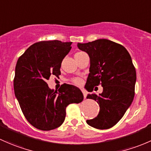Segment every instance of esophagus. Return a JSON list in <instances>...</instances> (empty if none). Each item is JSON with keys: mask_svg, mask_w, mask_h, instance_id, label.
<instances>
[{"mask_svg": "<svg viewBox=\"0 0 151 151\" xmlns=\"http://www.w3.org/2000/svg\"><path fill=\"white\" fill-rule=\"evenodd\" d=\"M82 92H83V97H84V98H86V91H85V90L83 89H81Z\"/></svg>", "mask_w": 151, "mask_h": 151, "instance_id": "obj_1", "label": "esophagus"}]
</instances>
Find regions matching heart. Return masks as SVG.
<instances>
[{
	"label": "heart",
	"instance_id": "1",
	"mask_svg": "<svg viewBox=\"0 0 151 151\" xmlns=\"http://www.w3.org/2000/svg\"><path fill=\"white\" fill-rule=\"evenodd\" d=\"M80 53H81V52H80ZM77 54H79V53H77ZM73 82L75 83H76V84H79V83H81V80L79 78H75V79H73Z\"/></svg>",
	"mask_w": 151,
	"mask_h": 151
}]
</instances>
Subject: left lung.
Masks as SVG:
<instances>
[{
	"mask_svg": "<svg viewBox=\"0 0 151 151\" xmlns=\"http://www.w3.org/2000/svg\"><path fill=\"white\" fill-rule=\"evenodd\" d=\"M77 46L90 59L86 89L91 92L99 83L103 87L99 95L94 92L87 95L100 108L97 117L86 123L98 129L111 128L122 119L134 96L137 76L131 56L122 45L104 38Z\"/></svg>",
	"mask_w": 151,
	"mask_h": 151,
	"instance_id": "8db88e82",
	"label": "left lung"
}]
</instances>
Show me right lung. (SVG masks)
Here are the masks:
<instances>
[{
  "label": "right lung",
  "instance_id": "1",
  "mask_svg": "<svg viewBox=\"0 0 151 151\" xmlns=\"http://www.w3.org/2000/svg\"><path fill=\"white\" fill-rule=\"evenodd\" d=\"M72 42L40 41L30 46L18 59L14 88L22 111L31 125L49 131L60 127L66 116V107L83 99L80 88L63 85L51 89L46 80L61 74V63L71 49Z\"/></svg>",
  "mask_w": 151,
  "mask_h": 151
}]
</instances>
